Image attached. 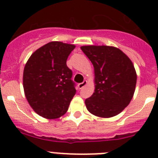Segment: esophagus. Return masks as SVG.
<instances>
[{
  "label": "esophagus",
  "mask_w": 158,
  "mask_h": 158,
  "mask_svg": "<svg viewBox=\"0 0 158 158\" xmlns=\"http://www.w3.org/2000/svg\"><path fill=\"white\" fill-rule=\"evenodd\" d=\"M86 84H87V81H84L82 82V83L78 84V88H79V89H83V88L86 85Z\"/></svg>",
  "instance_id": "esophagus-1"
}]
</instances>
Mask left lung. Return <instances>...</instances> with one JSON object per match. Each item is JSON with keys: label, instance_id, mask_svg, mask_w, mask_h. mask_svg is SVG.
Returning <instances> with one entry per match:
<instances>
[{"label": "left lung", "instance_id": "1", "mask_svg": "<svg viewBox=\"0 0 158 158\" xmlns=\"http://www.w3.org/2000/svg\"><path fill=\"white\" fill-rule=\"evenodd\" d=\"M94 66L95 92L85 100L89 112L102 118L118 115L130 104L137 82L135 67L119 49L108 46L81 47Z\"/></svg>", "mask_w": 158, "mask_h": 158}]
</instances>
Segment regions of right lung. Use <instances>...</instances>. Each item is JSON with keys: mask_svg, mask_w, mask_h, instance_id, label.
<instances>
[{"mask_svg": "<svg viewBox=\"0 0 158 158\" xmlns=\"http://www.w3.org/2000/svg\"><path fill=\"white\" fill-rule=\"evenodd\" d=\"M74 45L51 42L31 55L23 70L25 96L38 115L56 118L67 111L76 94L73 72L66 65Z\"/></svg>", "mask_w": 158, "mask_h": 158, "instance_id": "right-lung-1", "label": "right lung"}]
</instances>
